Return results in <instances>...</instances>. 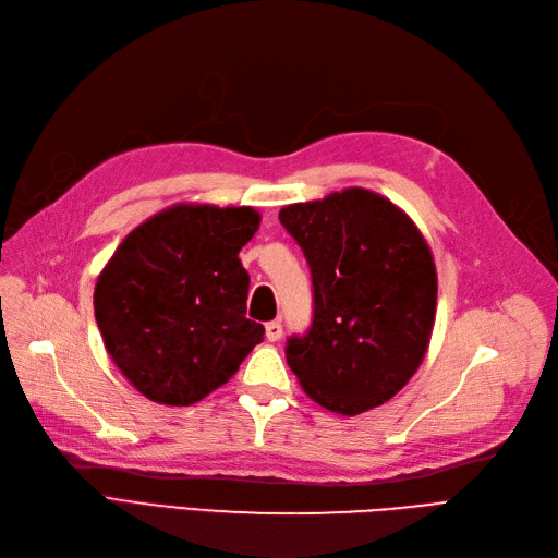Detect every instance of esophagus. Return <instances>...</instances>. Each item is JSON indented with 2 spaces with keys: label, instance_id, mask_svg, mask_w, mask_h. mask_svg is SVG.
<instances>
[{
  "label": "esophagus",
  "instance_id": "obj_1",
  "mask_svg": "<svg viewBox=\"0 0 558 558\" xmlns=\"http://www.w3.org/2000/svg\"><path fill=\"white\" fill-rule=\"evenodd\" d=\"M282 338V325L280 322H266V340H271V343H276V340Z\"/></svg>",
  "mask_w": 558,
  "mask_h": 558
}]
</instances>
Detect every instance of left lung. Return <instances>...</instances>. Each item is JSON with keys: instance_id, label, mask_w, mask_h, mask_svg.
Listing matches in <instances>:
<instances>
[{"instance_id": "obj_1", "label": "left lung", "mask_w": 558, "mask_h": 558, "mask_svg": "<svg viewBox=\"0 0 558 558\" xmlns=\"http://www.w3.org/2000/svg\"><path fill=\"white\" fill-rule=\"evenodd\" d=\"M313 276V325L287 340L303 391L338 415L383 405L428 350L438 278L408 215L364 187L280 210Z\"/></svg>"}]
</instances>
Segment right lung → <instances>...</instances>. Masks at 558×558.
<instances>
[{"label": "right lung", "mask_w": 558, "mask_h": 558, "mask_svg": "<svg viewBox=\"0 0 558 558\" xmlns=\"http://www.w3.org/2000/svg\"><path fill=\"white\" fill-rule=\"evenodd\" d=\"M250 206L175 204L130 231L97 278L95 319L120 373L165 405L222 387L264 340L245 317L239 253L259 229Z\"/></svg>", "instance_id": "add662e5"}]
</instances>
